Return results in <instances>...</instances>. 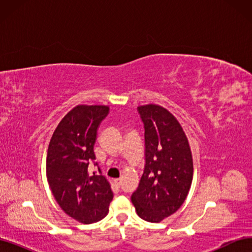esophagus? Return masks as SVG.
Wrapping results in <instances>:
<instances>
[{
    "label": "esophagus",
    "mask_w": 252,
    "mask_h": 252,
    "mask_svg": "<svg viewBox=\"0 0 252 252\" xmlns=\"http://www.w3.org/2000/svg\"><path fill=\"white\" fill-rule=\"evenodd\" d=\"M114 182H116V184H117V186H121V184H122V179H117V180H114Z\"/></svg>",
    "instance_id": "1"
}]
</instances>
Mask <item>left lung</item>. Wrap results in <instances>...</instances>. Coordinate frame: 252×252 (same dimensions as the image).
Returning <instances> with one entry per match:
<instances>
[{"label": "left lung", "mask_w": 252, "mask_h": 252, "mask_svg": "<svg viewBox=\"0 0 252 252\" xmlns=\"http://www.w3.org/2000/svg\"><path fill=\"white\" fill-rule=\"evenodd\" d=\"M144 125L145 166L131 194L138 216L161 222L184 203L191 186L193 164L188 140L172 114L158 105L138 107Z\"/></svg>", "instance_id": "1"}]
</instances>
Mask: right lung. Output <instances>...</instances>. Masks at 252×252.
Instances as JSON below:
<instances>
[{"label": "right lung", "instance_id": "1", "mask_svg": "<svg viewBox=\"0 0 252 252\" xmlns=\"http://www.w3.org/2000/svg\"><path fill=\"white\" fill-rule=\"evenodd\" d=\"M107 106L79 105L68 112L52 134L46 158L48 184L65 213L83 224L103 219L113 193L107 180L88 171L95 162L97 129L108 116Z\"/></svg>", "mask_w": 252, "mask_h": 252}]
</instances>
